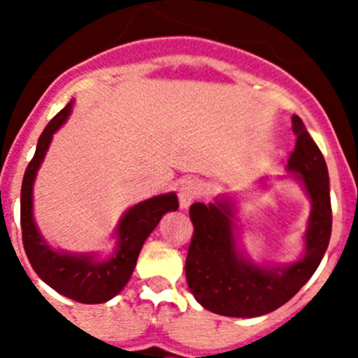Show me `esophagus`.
<instances>
[{
    "label": "esophagus",
    "instance_id": "obj_1",
    "mask_svg": "<svg viewBox=\"0 0 358 358\" xmlns=\"http://www.w3.org/2000/svg\"><path fill=\"white\" fill-rule=\"evenodd\" d=\"M202 195V185L197 179H186L179 188V202L181 208H188L194 201H197Z\"/></svg>",
    "mask_w": 358,
    "mask_h": 358
}]
</instances>
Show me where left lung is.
<instances>
[{
	"label": "left lung",
	"mask_w": 358,
	"mask_h": 358,
	"mask_svg": "<svg viewBox=\"0 0 358 358\" xmlns=\"http://www.w3.org/2000/svg\"><path fill=\"white\" fill-rule=\"evenodd\" d=\"M296 147L289 170L303 181L312 201L306 252L283 268H265L240 258L235 248L231 204L189 206L194 236L186 256V281L199 303L213 314L227 317H258L285 305L305 285L321 264L331 235L330 182L327 161L310 138L299 116H292Z\"/></svg>",
	"instance_id": "left-lung-1"
}]
</instances>
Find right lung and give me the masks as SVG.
Here are the masks:
<instances>
[{"label":"right lung","mask_w":358,"mask_h":358,"mask_svg":"<svg viewBox=\"0 0 358 358\" xmlns=\"http://www.w3.org/2000/svg\"><path fill=\"white\" fill-rule=\"evenodd\" d=\"M71 103L57 113L37 141L36 154L28 163L21 186V235L28 262L37 276L48 283L53 290L73 301L96 305L109 301L123 287L136 267L143 242L154 227L159 224L164 213L177 210L176 194L157 195L132 206L118 226V251L107 262H94L90 256H71L55 252L41 238L34 218H31V188L34 179L48 150L53 132L61 127L69 116Z\"/></svg>","instance_id":"add662e5"}]
</instances>
